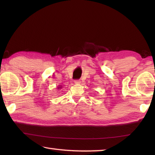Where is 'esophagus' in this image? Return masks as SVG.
Here are the masks:
<instances>
[{
    "mask_svg": "<svg viewBox=\"0 0 155 155\" xmlns=\"http://www.w3.org/2000/svg\"><path fill=\"white\" fill-rule=\"evenodd\" d=\"M74 83H75V84H80V83H81V81L78 80V79L75 80V81H74Z\"/></svg>",
    "mask_w": 155,
    "mask_h": 155,
    "instance_id": "34e87169",
    "label": "esophagus"
}]
</instances>
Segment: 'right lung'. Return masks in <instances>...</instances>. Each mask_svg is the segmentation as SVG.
Instances as JSON below:
<instances>
[{
  "label": "right lung",
  "instance_id": "add662e5",
  "mask_svg": "<svg viewBox=\"0 0 155 155\" xmlns=\"http://www.w3.org/2000/svg\"><path fill=\"white\" fill-rule=\"evenodd\" d=\"M58 88H60V87H58Z\"/></svg>",
  "mask_w": 155,
  "mask_h": 155
}]
</instances>
